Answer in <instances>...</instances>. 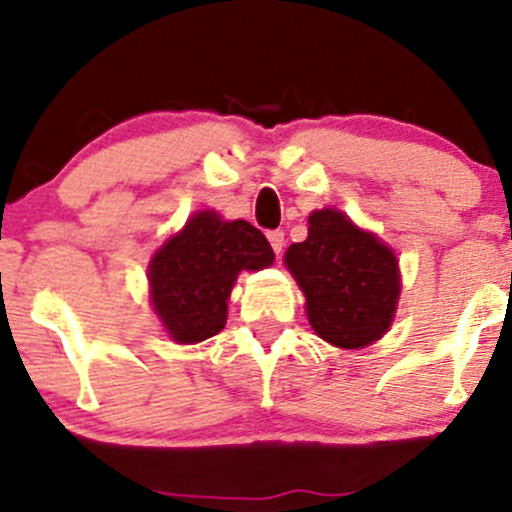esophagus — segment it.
<instances>
[{
	"instance_id": "esophagus-1",
	"label": "esophagus",
	"mask_w": 512,
	"mask_h": 512,
	"mask_svg": "<svg viewBox=\"0 0 512 512\" xmlns=\"http://www.w3.org/2000/svg\"><path fill=\"white\" fill-rule=\"evenodd\" d=\"M267 238H269V245H272V250L279 255V252L284 250V231H269Z\"/></svg>"
}]
</instances>
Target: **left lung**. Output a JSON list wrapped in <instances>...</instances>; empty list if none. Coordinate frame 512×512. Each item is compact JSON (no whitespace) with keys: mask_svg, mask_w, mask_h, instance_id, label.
I'll return each instance as SVG.
<instances>
[{"mask_svg":"<svg viewBox=\"0 0 512 512\" xmlns=\"http://www.w3.org/2000/svg\"><path fill=\"white\" fill-rule=\"evenodd\" d=\"M284 262L305 293V313L320 339L363 349L390 330L402 291L395 252L342 211H313L308 238L293 243Z\"/></svg>","mask_w":512,"mask_h":512,"instance_id":"left-lung-1","label":"left lung"}]
</instances>
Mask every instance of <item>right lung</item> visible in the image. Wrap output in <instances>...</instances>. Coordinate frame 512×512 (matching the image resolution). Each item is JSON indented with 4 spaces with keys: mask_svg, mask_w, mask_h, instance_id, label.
<instances>
[{
    "mask_svg": "<svg viewBox=\"0 0 512 512\" xmlns=\"http://www.w3.org/2000/svg\"><path fill=\"white\" fill-rule=\"evenodd\" d=\"M274 262L269 240L248 221L197 211L149 264L151 303L170 339L197 344L223 330L238 274Z\"/></svg>",
    "mask_w": 512,
    "mask_h": 512,
    "instance_id": "add662e5",
    "label": "right lung"
}]
</instances>
